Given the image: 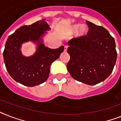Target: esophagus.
Returning <instances> with one entry per match:
<instances>
[{"label":"esophagus","instance_id":"obj_1","mask_svg":"<svg viewBox=\"0 0 121 121\" xmlns=\"http://www.w3.org/2000/svg\"><path fill=\"white\" fill-rule=\"evenodd\" d=\"M67 49H68V46L65 45L64 47V51H67Z\"/></svg>","mask_w":121,"mask_h":121}]
</instances>
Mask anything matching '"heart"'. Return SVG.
<instances>
[{"instance_id": "obj_1", "label": "heart", "mask_w": 121, "mask_h": 121, "mask_svg": "<svg viewBox=\"0 0 121 121\" xmlns=\"http://www.w3.org/2000/svg\"><path fill=\"white\" fill-rule=\"evenodd\" d=\"M78 30V33L79 36H83L85 34H86L88 29L86 26H82L80 27V24H75L73 25L70 26L68 29V33L70 35H73L75 33H77Z\"/></svg>"}]
</instances>
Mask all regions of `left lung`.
I'll return each instance as SVG.
<instances>
[{"mask_svg": "<svg viewBox=\"0 0 121 121\" xmlns=\"http://www.w3.org/2000/svg\"><path fill=\"white\" fill-rule=\"evenodd\" d=\"M86 35L68 42L70 60L67 70L73 78L94 85L105 80L112 72L117 60L114 39L107 29L86 21Z\"/></svg>", "mask_w": 121, "mask_h": 121, "instance_id": "left-lung-1", "label": "left lung"}]
</instances>
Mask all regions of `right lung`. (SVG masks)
<instances>
[{"label": "right lung", "mask_w": 121, "mask_h": 121, "mask_svg": "<svg viewBox=\"0 0 121 121\" xmlns=\"http://www.w3.org/2000/svg\"><path fill=\"white\" fill-rule=\"evenodd\" d=\"M49 25L42 19L29 26H23L9 36L3 56L7 71L10 77L21 84L34 86L44 82L48 78L51 63L60 57L64 50L45 47L41 37L49 30ZM32 40L38 42L37 51L32 57H25L20 51L22 43Z\"/></svg>", "instance_id": "1"}]
</instances>
